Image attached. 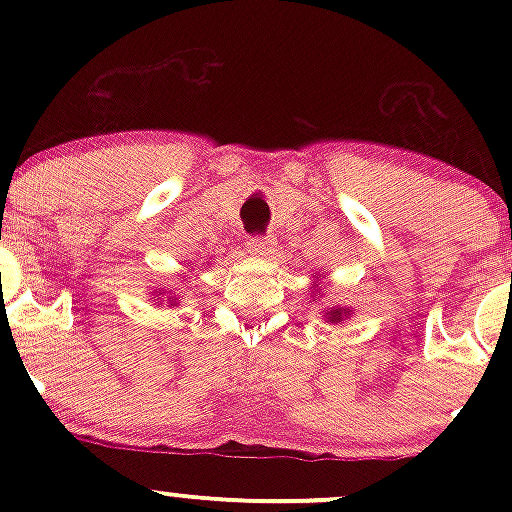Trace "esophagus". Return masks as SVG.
<instances>
[{"label": "esophagus", "instance_id": "34e87169", "mask_svg": "<svg viewBox=\"0 0 512 512\" xmlns=\"http://www.w3.org/2000/svg\"><path fill=\"white\" fill-rule=\"evenodd\" d=\"M272 248H274V240L269 238V236H252L250 240H248V250L252 252V255H269V252H272Z\"/></svg>", "mask_w": 512, "mask_h": 512}]
</instances>
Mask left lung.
Wrapping results in <instances>:
<instances>
[{
	"mask_svg": "<svg viewBox=\"0 0 512 512\" xmlns=\"http://www.w3.org/2000/svg\"><path fill=\"white\" fill-rule=\"evenodd\" d=\"M332 317H327V320H332V322H339V320H344V310H332V313H330Z\"/></svg>",
	"mask_w": 512,
	"mask_h": 512,
	"instance_id": "8db88e82",
	"label": "left lung"
}]
</instances>
